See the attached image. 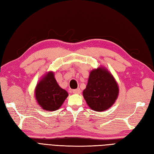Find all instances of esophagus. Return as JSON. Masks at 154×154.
Listing matches in <instances>:
<instances>
[{"instance_id": "34e87169", "label": "esophagus", "mask_w": 154, "mask_h": 154, "mask_svg": "<svg viewBox=\"0 0 154 154\" xmlns=\"http://www.w3.org/2000/svg\"><path fill=\"white\" fill-rule=\"evenodd\" d=\"M72 93H74V94H80L81 93V89L79 88H78L77 89H74L72 91Z\"/></svg>"}]
</instances>
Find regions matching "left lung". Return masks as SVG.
Segmentation results:
<instances>
[{
    "instance_id": "obj_1",
    "label": "left lung",
    "mask_w": 154,
    "mask_h": 154,
    "mask_svg": "<svg viewBox=\"0 0 154 154\" xmlns=\"http://www.w3.org/2000/svg\"><path fill=\"white\" fill-rule=\"evenodd\" d=\"M83 94L91 109L98 112L104 111L115 102L119 95V87L109 71L104 68H98L90 73Z\"/></svg>"
}]
</instances>
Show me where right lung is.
<instances>
[{"label":"right lung","mask_w":154,"mask_h":154,"mask_svg":"<svg viewBox=\"0 0 154 154\" xmlns=\"http://www.w3.org/2000/svg\"><path fill=\"white\" fill-rule=\"evenodd\" d=\"M35 96L42 109L48 111L56 110L62 105L68 96L65 90L59 86L54 73L49 72L38 83Z\"/></svg>","instance_id":"add662e5"}]
</instances>
